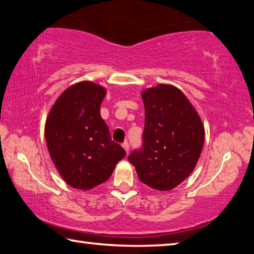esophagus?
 Here are the masks:
<instances>
[{
    "label": "esophagus",
    "mask_w": 254,
    "mask_h": 254,
    "mask_svg": "<svg viewBox=\"0 0 254 254\" xmlns=\"http://www.w3.org/2000/svg\"><path fill=\"white\" fill-rule=\"evenodd\" d=\"M122 146L124 147V150L127 151V153H128V151H130V144H128L127 142H124L123 144H122Z\"/></svg>",
    "instance_id": "esophagus-1"
}]
</instances>
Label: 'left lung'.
<instances>
[{
  "mask_svg": "<svg viewBox=\"0 0 254 254\" xmlns=\"http://www.w3.org/2000/svg\"><path fill=\"white\" fill-rule=\"evenodd\" d=\"M145 109L142 145L128 155L142 183L172 190L194 169L204 142V128L181 91L160 84L142 92Z\"/></svg>",
  "mask_w": 254,
  "mask_h": 254,
  "instance_id": "8db88e82",
  "label": "left lung"
}]
</instances>
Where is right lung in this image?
I'll return each mask as SVG.
<instances>
[{
	"label": "right lung",
	"mask_w": 254,
	"mask_h": 254,
	"mask_svg": "<svg viewBox=\"0 0 254 254\" xmlns=\"http://www.w3.org/2000/svg\"><path fill=\"white\" fill-rule=\"evenodd\" d=\"M105 92L92 82L70 86L54 103L45 124L51 159L64 181L80 190L108 181L127 154L101 118Z\"/></svg>",
	"instance_id": "right-lung-1"
}]
</instances>
